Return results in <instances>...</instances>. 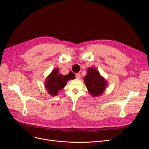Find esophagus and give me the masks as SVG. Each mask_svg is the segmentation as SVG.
I'll return each instance as SVG.
<instances>
[{
	"label": "esophagus",
	"mask_w": 149,
	"mask_h": 149,
	"mask_svg": "<svg viewBox=\"0 0 149 149\" xmlns=\"http://www.w3.org/2000/svg\"><path fill=\"white\" fill-rule=\"evenodd\" d=\"M75 77L77 79H80V77H81V74L80 73H77L75 74Z\"/></svg>",
	"instance_id": "1"
}]
</instances>
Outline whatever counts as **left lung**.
Returning <instances> with one entry per match:
<instances>
[{"mask_svg": "<svg viewBox=\"0 0 149 149\" xmlns=\"http://www.w3.org/2000/svg\"><path fill=\"white\" fill-rule=\"evenodd\" d=\"M86 86L90 94L93 97H98L103 94L107 86V82L101 76L98 70L93 68H89L87 74L84 77Z\"/></svg>", "mask_w": 149, "mask_h": 149, "instance_id": "obj_1", "label": "left lung"}]
</instances>
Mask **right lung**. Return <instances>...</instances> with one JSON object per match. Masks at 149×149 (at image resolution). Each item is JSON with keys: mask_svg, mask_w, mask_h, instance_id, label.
Returning a JSON list of instances; mask_svg holds the SVG:
<instances>
[{"mask_svg": "<svg viewBox=\"0 0 149 149\" xmlns=\"http://www.w3.org/2000/svg\"><path fill=\"white\" fill-rule=\"evenodd\" d=\"M74 79L75 75L72 72H70L66 75H63L59 73L58 68H56L46 77L45 87L50 95L56 96L60 89L66 86L68 81Z\"/></svg>", "mask_w": 149, "mask_h": 149, "instance_id": "add662e5", "label": "right lung"}]
</instances>
